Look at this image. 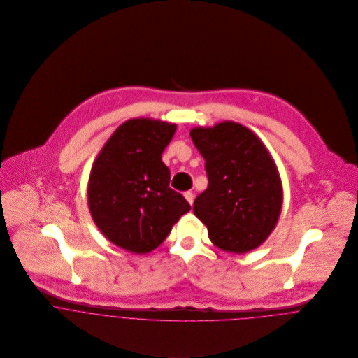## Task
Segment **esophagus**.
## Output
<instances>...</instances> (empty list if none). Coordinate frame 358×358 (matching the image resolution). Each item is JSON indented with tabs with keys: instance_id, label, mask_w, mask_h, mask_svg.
I'll return each mask as SVG.
<instances>
[{
	"instance_id": "obj_1",
	"label": "esophagus",
	"mask_w": 358,
	"mask_h": 358,
	"mask_svg": "<svg viewBox=\"0 0 358 358\" xmlns=\"http://www.w3.org/2000/svg\"><path fill=\"white\" fill-rule=\"evenodd\" d=\"M185 199L187 200L189 204L192 205L193 204V201H194V194H193L192 192H186V193H185Z\"/></svg>"
}]
</instances>
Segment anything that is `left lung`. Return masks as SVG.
Masks as SVG:
<instances>
[{
  "label": "left lung",
  "mask_w": 358,
  "mask_h": 358,
  "mask_svg": "<svg viewBox=\"0 0 358 358\" xmlns=\"http://www.w3.org/2000/svg\"><path fill=\"white\" fill-rule=\"evenodd\" d=\"M194 146L204 157L208 187L194 201V215L220 250L245 254L275 227L282 186L277 166L248 128L226 121L194 128Z\"/></svg>",
  "instance_id": "left-lung-1"
}]
</instances>
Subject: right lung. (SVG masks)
Returning <instances> with one entry per match:
<instances>
[{"mask_svg": "<svg viewBox=\"0 0 358 358\" xmlns=\"http://www.w3.org/2000/svg\"><path fill=\"white\" fill-rule=\"evenodd\" d=\"M175 131V124L128 120L115 129L92 165L91 215L113 244L129 252L153 251L192 208L169 187L171 172L161 159Z\"/></svg>", "mask_w": 358, "mask_h": 358, "instance_id": "add662e5", "label": "right lung"}]
</instances>
